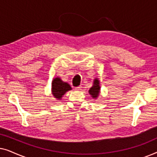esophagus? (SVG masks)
Instances as JSON below:
<instances>
[{
  "instance_id": "34e87169",
  "label": "esophagus",
  "mask_w": 157,
  "mask_h": 157,
  "mask_svg": "<svg viewBox=\"0 0 157 157\" xmlns=\"http://www.w3.org/2000/svg\"><path fill=\"white\" fill-rule=\"evenodd\" d=\"M81 86H77V87H75V90H76V91H79V90H81Z\"/></svg>"
}]
</instances>
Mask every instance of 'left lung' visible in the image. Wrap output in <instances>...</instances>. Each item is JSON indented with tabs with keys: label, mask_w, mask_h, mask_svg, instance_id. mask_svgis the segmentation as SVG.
<instances>
[{
	"label": "left lung",
	"mask_w": 157,
	"mask_h": 157,
	"mask_svg": "<svg viewBox=\"0 0 157 157\" xmlns=\"http://www.w3.org/2000/svg\"><path fill=\"white\" fill-rule=\"evenodd\" d=\"M101 87L99 86V81L98 78H95L94 81L93 86L89 89V93L93 98H96L99 96Z\"/></svg>",
	"instance_id": "obj_1"
}]
</instances>
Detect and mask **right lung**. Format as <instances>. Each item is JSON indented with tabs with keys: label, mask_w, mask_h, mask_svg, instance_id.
Returning <instances> with one entry per match:
<instances>
[{
	"label": "right lung",
	"mask_w": 157,
	"mask_h": 157,
	"mask_svg": "<svg viewBox=\"0 0 157 157\" xmlns=\"http://www.w3.org/2000/svg\"><path fill=\"white\" fill-rule=\"evenodd\" d=\"M70 90H71V87L68 83L63 82L59 77L53 78L51 91H52L53 96L58 100L61 99L62 96L66 94V92L70 91Z\"/></svg>",
	"instance_id": "obj_1"
}]
</instances>
